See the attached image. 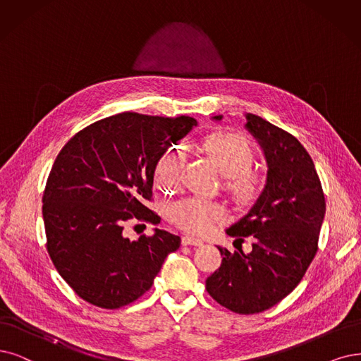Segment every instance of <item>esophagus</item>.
<instances>
[{
	"label": "esophagus",
	"mask_w": 361,
	"mask_h": 361,
	"mask_svg": "<svg viewBox=\"0 0 361 361\" xmlns=\"http://www.w3.org/2000/svg\"><path fill=\"white\" fill-rule=\"evenodd\" d=\"M181 244L183 245H193V247H202L204 245V243L201 241V239L193 238V236H183L181 238Z\"/></svg>",
	"instance_id": "esophagus-1"
}]
</instances>
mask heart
I'll return each instance as SVG.
<instances>
[{"instance_id": "heart-1", "label": "heart", "mask_w": 361, "mask_h": 361, "mask_svg": "<svg viewBox=\"0 0 361 361\" xmlns=\"http://www.w3.org/2000/svg\"><path fill=\"white\" fill-rule=\"evenodd\" d=\"M204 149L224 176V190L232 201L243 207H255L264 192V178L255 169L256 153L251 142L236 132H217L209 135ZM185 165L183 145H172L159 156L154 166V183L159 188L176 189L181 183ZM168 219L177 228L190 233H204L226 216L224 208L208 199L188 196L169 204Z\"/></svg>"}]
</instances>
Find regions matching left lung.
<instances>
[{
  "mask_svg": "<svg viewBox=\"0 0 361 361\" xmlns=\"http://www.w3.org/2000/svg\"><path fill=\"white\" fill-rule=\"evenodd\" d=\"M245 128L264 152L268 180L260 201L226 232L238 241L251 236L252 250L245 255L219 247L221 264L205 286L224 308L250 315L272 308L302 281L317 255L326 199L296 137L256 114H247Z\"/></svg>",
  "mask_w": 361,
  "mask_h": 361,
  "instance_id": "obj_1",
  "label": "left lung"
}]
</instances>
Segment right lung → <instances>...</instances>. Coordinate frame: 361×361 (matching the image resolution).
Wrapping results in <instances>:
<instances>
[{
    "label": "right lung",
    "mask_w": 361,
    "mask_h": 361,
    "mask_svg": "<svg viewBox=\"0 0 361 361\" xmlns=\"http://www.w3.org/2000/svg\"><path fill=\"white\" fill-rule=\"evenodd\" d=\"M197 122L193 117L120 113L77 132L59 152L43 193L49 256L75 295L104 310L141 298L180 236L156 229L129 241L125 223L152 224L159 156Z\"/></svg>",
    "instance_id": "obj_1"
}]
</instances>
